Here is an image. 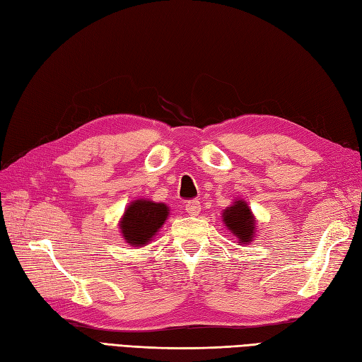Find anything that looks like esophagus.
Masks as SVG:
<instances>
[{
	"label": "esophagus",
	"mask_w": 362,
	"mask_h": 362,
	"mask_svg": "<svg viewBox=\"0 0 362 362\" xmlns=\"http://www.w3.org/2000/svg\"><path fill=\"white\" fill-rule=\"evenodd\" d=\"M200 202L199 200H191L185 205V211L188 212L189 216H199L200 214Z\"/></svg>",
	"instance_id": "obj_1"
}]
</instances>
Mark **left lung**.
<instances>
[{
    "instance_id": "1",
    "label": "left lung",
    "mask_w": 362,
    "mask_h": 362,
    "mask_svg": "<svg viewBox=\"0 0 362 362\" xmlns=\"http://www.w3.org/2000/svg\"><path fill=\"white\" fill-rule=\"evenodd\" d=\"M221 217H223L225 226L238 238L240 243L246 245L252 242L255 233V220L246 202H234V205L228 206L223 211Z\"/></svg>"
}]
</instances>
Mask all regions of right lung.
<instances>
[{"label":"right lung","mask_w":362,"mask_h":362,"mask_svg":"<svg viewBox=\"0 0 362 362\" xmlns=\"http://www.w3.org/2000/svg\"><path fill=\"white\" fill-rule=\"evenodd\" d=\"M168 206L163 203L139 199L128 205L120 220V233L132 246H145L162 228L168 217Z\"/></svg>","instance_id":"add662e5"}]
</instances>
